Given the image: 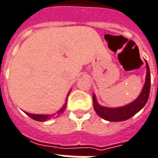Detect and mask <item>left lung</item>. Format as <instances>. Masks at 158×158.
Instances as JSON below:
<instances>
[{
  "label": "left lung",
  "instance_id": "left-lung-1",
  "mask_svg": "<svg viewBox=\"0 0 158 158\" xmlns=\"http://www.w3.org/2000/svg\"><path fill=\"white\" fill-rule=\"evenodd\" d=\"M146 62V61H145ZM146 79L144 88L141 94L134 102L120 108H107L100 106L96 101V98L93 95V104L96 113L99 117H102L110 122H122L129 119L130 117L135 116L140 110L145 106L149 99L150 90H151V73L150 68L147 62H146Z\"/></svg>",
  "mask_w": 158,
  "mask_h": 158
}]
</instances>
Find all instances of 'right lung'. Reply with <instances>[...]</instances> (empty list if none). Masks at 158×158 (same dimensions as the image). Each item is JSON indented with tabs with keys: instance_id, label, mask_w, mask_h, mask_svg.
<instances>
[{
	"instance_id": "obj_1",
	"label": "right lung",
	"mask_w": 158,
	"mask_h": 158,
	"mask_svg": "<svg viewBox=\"0 0 158 158\" xmlns=\"http://www.w3.org/2000/svg\"><path fill=\"white\" fill-rule=\"evenodd\" d=\"M66 106L67 103H65V104L64 105L63 107H62V109L59 110V114H61V113H63L64 111V110L66 108ZM25 113L27 114L29 117H31L32 119H34V120L35 121H39V122H44V121H46L47 119H48L49 117H50V116H48V115H34V114H30V113L27 112Z\"/></svg>"
}]
</instances>
